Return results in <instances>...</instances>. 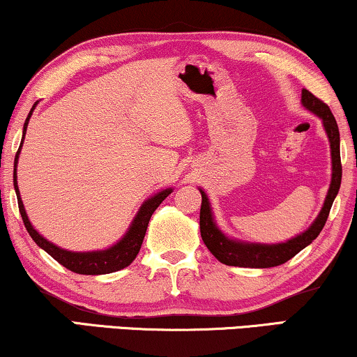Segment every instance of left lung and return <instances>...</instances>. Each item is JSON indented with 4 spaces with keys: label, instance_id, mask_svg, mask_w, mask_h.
I'll list each match as a JSON object with an SVG mask.
<instances>
[{
    "label": "left lung",
    "instance_id": "1",
    "mask_svg": "<svg viewBox=\"0 0 357 357\" xmlns=\"http://www.w3.org/2000/svg\"><path fill=\"white\" fill-rule=\"evenodd\" d=\"M302 105L312 114H315L324 121V128L326 136L330 139L331 149V183L326 193L324 208L312 226L305 232L299 234L291 241L282 243H250L241 242L236 238H229L227 236L219 231L213 218L211 204L208 202L206 193L199 188L202 193V209H199V232L208 250L218 258L219 261L229 266H242V268H271L278 266L291 260L292 257L297 255L302 248H305L312 241L319 237V234L324 229L326 219H328L331 204L335 202V197L338 195L341 185V158H340V130L336 125V120L331 114L330 107L315 97L312 92L302 89Z\"/></svg>",
    "mask_w": 357,
    "mask_h": 357
}]
</instances>
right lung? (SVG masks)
Segmentation results:
<instances>
[{
  "label": "right lung",
  "mask_w": 357,
  "mask_h": 357,
  "mask_svg": "<svg viewBox=\"0 0 357 357\" xmlns=\"http://www.w3.org/2000/svg\"><path fill=\"white\" fill-rule=\"evenodd\" d=\"M36 105H37V102L32 105L31 112H29L26 123H24L21 146H19L16 158H14V190H16V195H17L19 213H21V216H22L24 226H26L27 232L31 234L32 241L36 242L38 247L43 248L48 255L55 258L60 265L68 268L70 271L77 273V275H107V273L123 270V268L128 266L130 263L135 260L136 255L139 253L141 243H143V238H144L146 229H148L151 216H153V213L158 209L159 204L162 203L170 193H172V188H165V190H162V192L155 193L154 197L146 199V202L141 204L138 214L135 216L133 222H131V226L128 227V231H126L125 236L121 237L120 241L115 243V245L107 248V250L70 252V250H65V248L56 247L55 243L48 242L45 237H42L40 234L33 229L31 221H29L27 213H26V209H24V204L21 199V193H19V188H17V175H16V165H17L19 154H21L24 136H26L29 119H31Z\"/></svg>",
  "instance_id": "add662e5"
}]
</instances>
